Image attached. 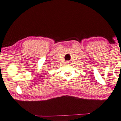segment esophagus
<instances>
[{"instance_id":"34e87169","label":"esophagus","mask_w":121,"mask_h":121,"mask_svg":"<svg viewBox=\"0 0 121 121\" xmlns=\"http://www.w3.org/2000/svg\"><path fill=\"white\" fill-rule=\"evenodd\" d=\"M66 63H67V64H70V62H69V61H67V62H66Z\"/></svg>"}]
</instances>
